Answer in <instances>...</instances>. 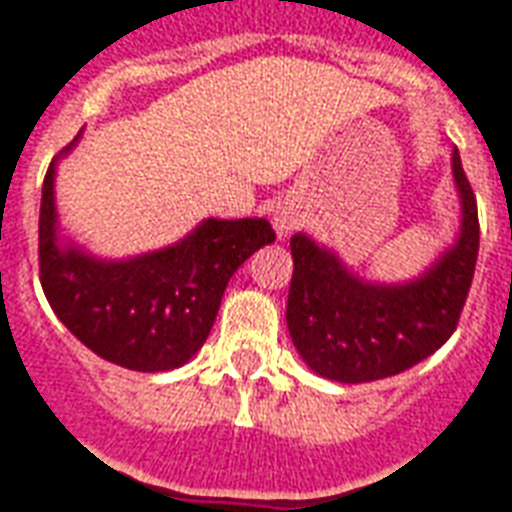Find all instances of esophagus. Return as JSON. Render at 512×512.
I'll list each match as a JSON object with an SVG mask.
<instances>
[{"mask_svg": "<svg viewBox=\"0 0 512 512\" xmlns=\"http://www.w3.org/2000/svg\"><path fill=\"white\" fill-rule=\"evenodd\" d=\"M300 223H302V212L294 201H281V204L272 210V226H275V231H278L281 237L292 234Z\"/></svg>", "mask_w": 512, "mask_h": 512, "instance_id": "34e87169", "label": "esophagus"}]
</instances>
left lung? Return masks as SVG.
Masks as SVG:
<instances>
[{"label": "left lung", "instance_id": "8db88e82", "mask_svg": "<svg viewBox=\"0 0 512 512\" xmlns=\"http://www.w3.org/2000/svg\"><path fill=\"white\" fill-rule=\"evenodd\" d=\"M453 179L461 199L458 237L412 281H365L335 251L308 234H294L286 324L313 374L343 384L387 379L425 360L453 335L480 248L477 201L458 149Z\"/></svg>", "mask_w": 512, "mask_h": 512}]
</instances>
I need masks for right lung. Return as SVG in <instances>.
Segmentation results:
<instances>
[{
	"label": "right lung",
	"instance_id": "add662e5",
	"mask_svg": "<svg viewBox=\"0 0 512 512\" xmlns=\"http://www.w3.org/2000/svg\"><path fill=\"white\" fill-rule=\"evenodd\" d=\"M78 133L59 158L76 147ZM59 158L40 199V283L59 322L87 349L130 371L185 365L210 335L229 278L275 242L267 218L201 220L188 237L130 259H100L59 234Z\"/></svg>",
	"mask_w": 512,
	"mask_h": 512
}]
</instances>
